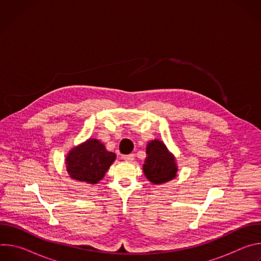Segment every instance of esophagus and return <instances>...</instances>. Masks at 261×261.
Returning <instances> with one entry per match:
<instances>
[{"instance_id": "esophagus-1", "label": "esophagus", "mask_w": 261, "mask_h": 261, "mask_svg": "<svg viewBox=\"0 0 261 261\" xmlns=\"http://www.w3.org/2000/svg\"><path fill=\"white\" fill-rule=\"evenodd\" d=\"M123 159L126 161H133L134 160V154H129V155H124Z\"/></svg>"}]
</instances>
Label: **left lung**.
<instances>
[{
  "mask_svg": "<svg viewBox=\"0 0 261 261\" xmlns=\"http://www.w3.org/2000/svg\"><path fill=\"white\" fill-rule=\"evenodd\" d=\"M142 169L146 178L155 185H161L173 179L177 172L174 156L169 153L166 145L158 139L147 143L146 158Z\"/></svg>",
  "mask_w": 261,
  "mask_h": 261,
  "instance_id": "1",
  "label": "left lung"
}]
</instances>
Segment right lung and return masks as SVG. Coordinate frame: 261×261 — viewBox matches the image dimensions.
Returning a JSON list of instances; mask_svg holds the SVG:
<instances>
[{"label": "right lung", "mask_w": 261, "mask_h": 261, "mask_svg": "<svg viewBox=\"0 0 261 261\" xmlns=\"http://www.w3.org/2000/svg\"><path fill=\"white\" fill-rule=\"evenodd\" d=\"M116 157L115 153L106 150L100 140L90 138L74 146L68 153L65 163L71 178L95 185L104 177Z\"/></svg>", "instance_id": "1"}]
</instances>
